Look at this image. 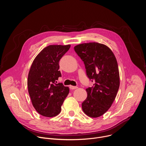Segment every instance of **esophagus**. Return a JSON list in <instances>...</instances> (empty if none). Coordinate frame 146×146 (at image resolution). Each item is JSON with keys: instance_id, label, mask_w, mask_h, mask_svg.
I'll return each instance as SVG.
<instances>
[{"instance_id": "esophagus-1", "label": "esophagus", "mask_w": 146, "mask_h": 146, "mask_svg": "<svg viewBox=\"0 0 146 146\" xmlns=\"http://www.w3.org/2000/svg\"><path fill=\"white\" fill-rule=\"evenodd\" d=\"M69 88H70V89H71V90H75V89H77L78 87H76V86H69Z\"/></svg>"}]
</instances>
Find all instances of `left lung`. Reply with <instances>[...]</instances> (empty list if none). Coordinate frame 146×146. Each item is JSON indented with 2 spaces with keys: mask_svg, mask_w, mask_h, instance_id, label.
<instances>
[{
  "mask_svg": "<svg viewBox=\"0 0 146 146\" xmlns=\"http://www.w3.org/2000/svg\"><path fill=\"white\" fill-rule=\"evenodd\" d=\"M74 49L84 62L87 77L94 82L86 89L87 97L82 109L89 117H100L111 107L119 89L117 59L108 46L98 43L80 44Z\"/></svg>",
  "mask_w": 146,
  "mask_h": 146,
  "instance_id": "left-lung-1",
  "label": "left lung"
}]
</instances>
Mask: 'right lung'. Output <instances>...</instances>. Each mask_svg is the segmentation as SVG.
<instances>
[{
	"label": "right lung",
	"instance_id": "obj_1",
	"mask_svg": "<svg viewBox=\"0 0 146 146\" xmlns=\"http://www.w3.org/2000/svg\"><path fill=\"white\" fill-rule=\"evenodd\" d=\"M70 45H50L35 58L28 78V88L32 105L41 115L52 117L59 114L69 88L58 83L61 77L59 62Z\"/></svg>",
	"mask_w": 146,
	"mask_h": 146
}]
</instances>
